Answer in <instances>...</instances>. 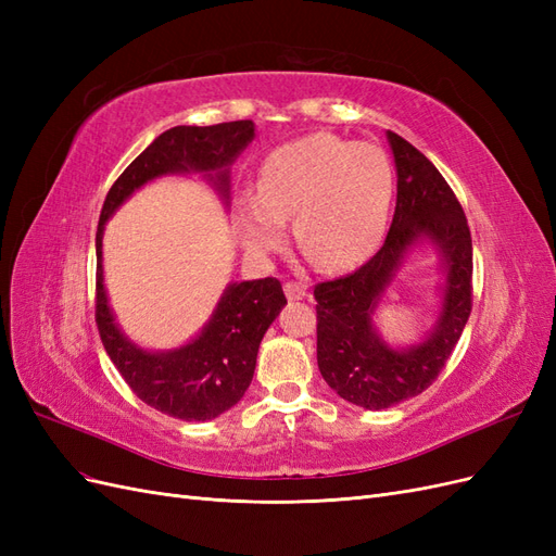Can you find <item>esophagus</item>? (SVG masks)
I'll return each mask as SVG.
<instances>
[{
  "instance_id": "esophagus-1",
  "label": "esophagus",
  "mask_w": 556,
  "mask_h": 556,
  "mask_svg": "<svg viewBox=\"0 0 556 556\" xmlns=\"http://www.w3.org/2000/svg\"><path fill=\"white\" fill-rule=\"evenodd\" d=\"M285 294H288V299H292V301H299V299L308 296V288L301 282H285Z\"/></svg>"
}]
</instances>
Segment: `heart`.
<instances>
[{
  "label": "heart",
  "mask_w": 556,
  "mask_h": 556,
  "mask_svg": "<svg viewBox=\"0 0 556 556\" xmlns=\"http://www.w3.org/2000/svg\"><path fill=\"white\" fill-rule=\"evenodd\" d=\"M394 166L374 143L329 131L282 143L262 164L255 192L237 201L245 248L271 255L294 237L325 268H350L374 255L390 225Z\"/></svg>",
  "instance_id": "heart-1"
}]
</instances>
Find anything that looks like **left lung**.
Returning <instances> with one entry per match:
<instances>
[{
    "instance_id": "obj_1",
    "label": "left lung",
    "mask_w": 556,
    "mask_h": 556,
    "mask_svg": "<svg viewBox=\"0 0 556 556\" xmlns=\"http://www.w3.org/2000/svg\"><path fill=\"white\" fill-rule=\"evenodd\" d=\"M396 164V208L376 255L355 274L315 285L317 366L331 390L366 410H382L422 394L439 378L468 323L473 243L462 204L441 172L399 134L387 131ZM419 244L440 260L442 308L419 344H387L375 311L402 262Z\"/></svg>"
}]
</instances>
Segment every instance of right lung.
<instances>
[{"mask_svg":"<svg viewBox=\"0 0 556 556\" xmlns=\"http://www.w3.org/2000/svg\"><path fill=\"white\" fill-rule=\"evenodd\" d=\"M255 139V123L172 127L113 182L97 227V327L117 371L150 408L185 422H206L243 399L255 374L260 343L288 299L276 278L229 282L201 331L174 350H146L115 323L104 285V225L146 182L169 174H199L229 206V169Z\"/></svg>","mask_w":556,"mask_h":556,"instance_id":"obj_1","label":"right lung"}]
</instances>
